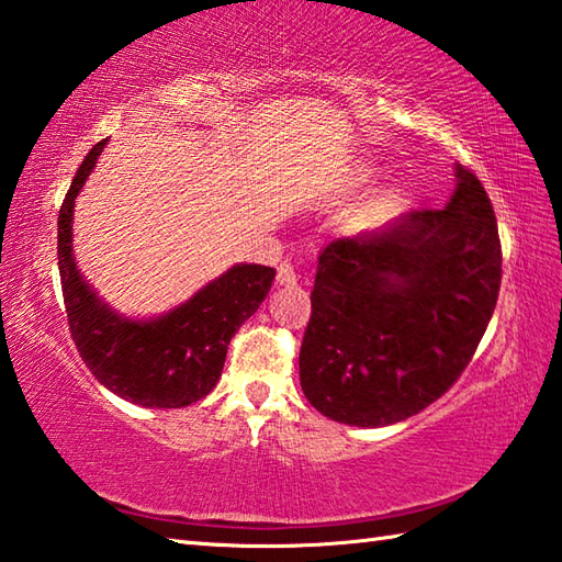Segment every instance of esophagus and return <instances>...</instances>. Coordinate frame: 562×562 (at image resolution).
I'll return each mask as SVG.
<instances>
[{
	"mask_svg": "<svg viewBox=\"0 0 562 562\" xmlns=\"http://www.w3.org/2000/svg\"><path fill=\"white\" fill-rule=\"evenodd\" d=\"M277 281L281 285H293L295 281H299V277H295V271L289 261H281L279 263V271H277Z\"/></svg>",
	"mask_w": 562,
	"mask_h": 562,
	"instance_id": "34e87169",
	"label": "esophagus"
}]
</instances>
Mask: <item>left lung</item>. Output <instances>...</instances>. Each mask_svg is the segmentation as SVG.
Segmentation results:
<instances>
[{
    "label": "left lung",
    "mask_w": 562,
    "mask_h": 562,
    "mask_svg": "<svg viewBox=\"0 0 562 562\" xmlns=\"http://www.w3.org/2000/svg\"><path fill=\"white\" fill-rule=\"evenodd\" d=\"M442 210L325 245L301 345V386L323 416L359 428L406 420L470 364L502 283L496 217L454 166Z\"/></svg>",
    "instance_id": "8db88e82"
}]
</instances>
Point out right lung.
<instances>
[{
    "mask_svg": "<svg viewBox=\"0 0 562 562\" xmlns=\"http://www.w3.org/2000/svg\"><path fill=\"white\" fill-rule=\"evenodd\" d=\"M104 144L82 158L58 213V269L70 335L92 376L112 394L144 408H183L215 389L232 335L257 313L277 271L235 263L186 303L142 321L110 308L72 257V207Z\"/></svg>",
    "mask_w": 562,
    "mask_h": 562,
    "instance_id": "add662e5",
    "label": "right lung"
}]
</instances>
